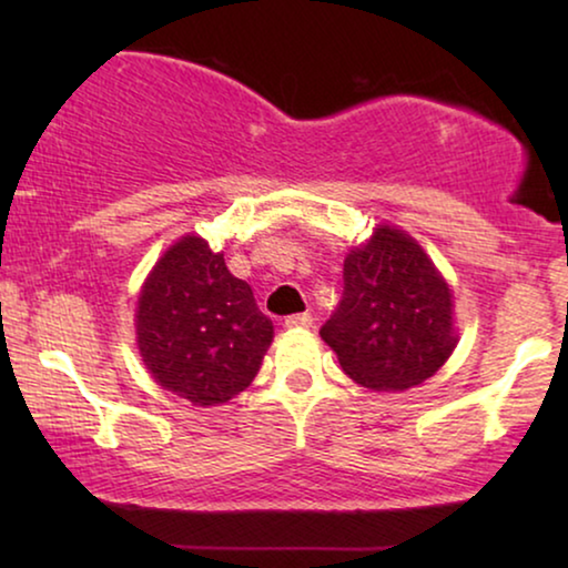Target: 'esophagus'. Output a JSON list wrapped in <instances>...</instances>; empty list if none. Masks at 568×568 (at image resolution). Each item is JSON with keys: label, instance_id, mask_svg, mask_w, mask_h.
Listing matches in <instances>:
<instances>
[{"label": "esophagus", "instance_id": "1", "mask_svg": "<svg viewBox=\"0 0 568 568\" xmlns=\"http://www.w3.org/2000/svg\"><path fill=\"white\" fill-rule=\"evenodd\" d=\"M284 328H290V331H305V328H313V315H310V313H300V315H290V317H284Z\"/></svg>", "mask_w": 568, "mask_h": 568}]
</instances>
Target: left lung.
Masks as SVG:
<instances>
[{
  "instance_id": "left-lung-1",
  "label": "left lung",
  "mask_w": 568,
  "mask_h": 568,
  "mask_svg": "<svg viewBox=\"0 0 568 568\" xmlns=\"http://www.w3.org/2000/svg\"><path fill=\"white\" fill-rule=\"evenodd\" d=\"M321 338L356 385L408 390L455 352L453 290L416 237L379 222L346 253L344 297Z\"/></svg>"
}]
</instances>
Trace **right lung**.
<instances>
[{
	"label": "right lung",
	"mask_w": 568,
	"mask_h": 568,
	"mask_svg": "<svg viewBox=\"0 0 568 568\" xmlns=\"http://www.w3.org/2000/svg\"><path fill=\"white\" fill-rule=\"evenodd\" d=\"M134 331L154 383L201 408L243 393L274 341V323L255 305L251 286L193 232L178 237L146 274Z\"/></svg>",
	"instance_id": "add662e5"
}]
</instances>
